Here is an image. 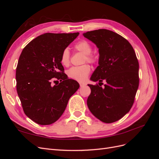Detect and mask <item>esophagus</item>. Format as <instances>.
I'll return each instance as SVG.
<instances>
[{
  "label": "esophagus",
  "instance_id": "esophagus-1",
  "mask_svg": "<svg viewBox=\"0 0 159 159\" xmlns=\"http://www.w3.org/2000/svg\"><path fill=\"white\" fill-rule=\"evenodd\" d=\"M80 87H84V86L86 85V84H85V83H80Z\"/></svg>",
  "mask_w": 159,
  "mask_h": 159
}]
</instances>
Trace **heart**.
<instances>
[{"label": "heart", "mask_w": 159, "mask_h": 159, "mask_svg": "<svg viewBox=\"0 0 159 159\" xmlns=\"http://www.w3.org/2000/svg\"><path fill=\"white\" fill-rule=\"evenodd\" d=\"M75 48L76 50L85 54L84 61H88L91 64H94L97 61V57L91 53L92 48L89 42L81 40L75 45ZM60 61L61 64L64 66H69L70 62V54L68 49H65L62 52L60 57ZM90 71L91 68L88 64L81 66H74L68 71V75L70 78L82 82L87 79Z\"/></svg>", "instance_id": "obj_1"}]
</instances>
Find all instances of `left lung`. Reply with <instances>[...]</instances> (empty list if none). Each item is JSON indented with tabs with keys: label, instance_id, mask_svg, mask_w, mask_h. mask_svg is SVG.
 Instances as JSON below:
<instances>
[{
	"label": "left lung",
	"instance_id": "8db88e82",
	"mask_svg": "<svg viewBox=\"0 0 159 159\" xmlns=\"http://www.w3.org/2000/svg\"><path fill=\"white\" fill-rule=\"evenodd\" d=\"M99 49V66L90 80L106 81L104 87L88 84L91 93L87 104L101 121H118L132 107L139 88V61L131 44L113 31L99 29L84 33Z\"/></svg>",
	"mask_w": 159,
	"mask_h": 159
}]
</instances>
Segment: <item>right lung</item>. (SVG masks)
Masks as SVG:
<instances>
[{"mask_svg":"<svg viewBox=\"0 0 159 159\" xmlns=\"http://www.w3.org/2000/svg\"><path fill=\"white\" fill-rule=\"evenodd\" d=\"M78 35L79 32L45 33L28 43L19 57L17 93L24 112L38 124L56 122L80 88L78 81L68 78L60 61L62 52ZM54 80L61 82L53 86Z\"/></svg>","mask_w":159,"mask_h":159,"instance_id":"right-lung-1","label":"right lung"}]
</instances>
